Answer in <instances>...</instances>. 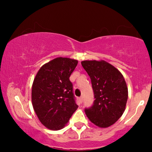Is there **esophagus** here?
Segmentation results:
<instances>
[{"label":"esophagus","mask_w":152,"mask_h":152,"mask_svg":"<svg viewBox=\"0 0 152 152\" xmlns=\"http://www.w3.org/2000/svg\"><path fill=\"white\" fill-rule=\"evenodd\" d=\"M79 100H80V103H82L83 102V97H80V98H79Z\"/></svg>","instance_id":"esophagus-1"}]
</instances>
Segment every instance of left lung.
I'll list each match as a JSON object with an SVG mask.
<instances>
[{
	"label": "left lung",
	"mask_w": 152,
	"mask_h": 152,
	"mask_svg": "<svg viewBox=\"0 0 152 152\" xmlns=\"http://www.w3.org/2000/svg\"><path fill=\"white\" fill-rule=\"evenodd\" d=\"M90 77L95 100L85 109L91 122L102 128L112 125L123 114L128 98L125 80L119 70L104 61H83Z\"/></svg>",
	"instance_id": "1"
}]
</instances>
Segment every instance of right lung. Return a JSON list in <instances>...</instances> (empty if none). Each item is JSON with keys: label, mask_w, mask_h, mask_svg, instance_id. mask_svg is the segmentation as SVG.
I'll return each mask as SVG.
<instances>
[{"label": "right lung", "mask_w": 152, "mask_h": 152, "mask_svg": "<svg viewBox=\"0 0 152 152\" xmlns=\"http://www.w3.org/2000/svg\"><path fill=\"white\" fill-rule=\"evenodd\" d=\"M77 60L58 57L41 67L32 88V102L40 122L52 130L63 128L78 108L70 76Z\"/></svg>", "instance_id": "add662e5"}]
</instances>
